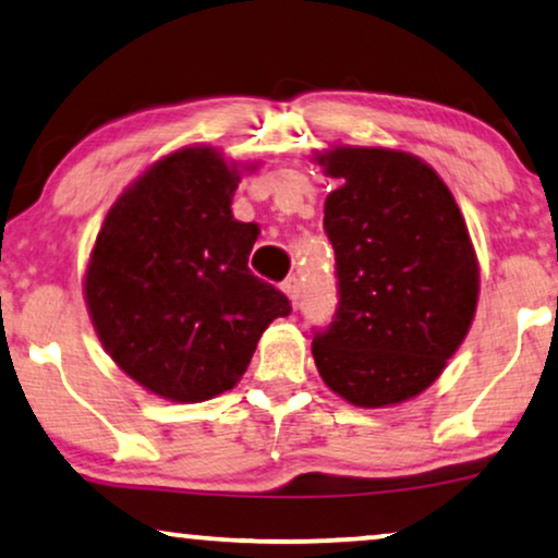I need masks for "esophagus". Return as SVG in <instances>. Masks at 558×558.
<instances>
[{
	"label": "esophagus",
	"mask_w": 558,
	"mask_h": 558,
	"mask_svg": "<svg viewBox=\"0 0 558 558\" xmlns=\"http://www.w3.org/2000/svg\"><path fill=\"white\" fill-rule=\"evenodd\" d=\"M282 293L290 298V303L298 305V301H301V278L290 276V278L282 280Z\"/></svg>",
	"instance_id": "34e87169"
}]
</instances>
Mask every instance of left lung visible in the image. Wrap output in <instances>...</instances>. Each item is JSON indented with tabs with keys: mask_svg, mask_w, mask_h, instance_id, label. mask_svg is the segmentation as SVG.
<instances>
[{
	"mask_svg": "<svg viewBox=\"0 0 558 558\" xmlns=\"http://www.w3.org/2000/svg\"><path fill=\"white\" fill-rule=\"evenodd\" d=\"M316 161L341 186L324 204L339 308L313 336V359L347 402L399 404L442 374L473 324L481 270L465 219L407 151L333 146Z\"/></svg>",
	"mask_w": 558,
	"mask_h": 558,
	"instance_id": "obj_1",
	"label": "left lung"
}]
</instances>
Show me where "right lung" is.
<instances>
[{
	"instance_id": "1",
	"label": "right lung",
	"mask_w": 558,
	"mask_h": 558,
	"mask_svg": "<svg viewBox=\"0 0 558 558\" xmlns=\"http://www.w3.org/2000/svg\"><path fill=\"white\" fill-rule=\"evenodd\" d=\"M238 184V163L211 146L163 156L116 199L85 270L108 356L171 402L232 389L265 328L290 313L247 268L260 230L232 217Z\"/></svg>"
}]
</instances>
